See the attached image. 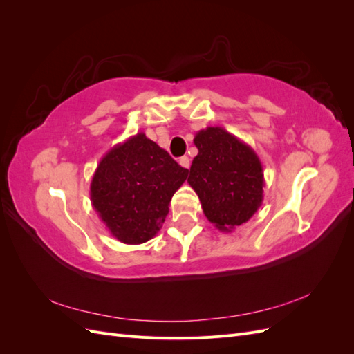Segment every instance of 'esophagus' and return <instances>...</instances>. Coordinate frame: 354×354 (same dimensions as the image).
I'll list each match as a JSON object with an SVG mask.
<instances>
[{"label":"esophagus","instance_id":"esophagus-1","mask_svg":"<svg viewBox=\"0 0 354 354\" xmlns=\"http://www.w3.org/2000/svg\"><path fill=\"white\" fill-rule=\"evenodd\" d=\"M178 164L183 167V168H189L190 167V159L187 158V156H181L180 159H178Z\"/></svg>","mask_w":354,"mask_h":354}]
</instances>
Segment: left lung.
<instances>
[{
  "label": "left lung",
  "mask_w": 354,
  "mask_h": 354,
  "mask_svg": "<svg viewBox=\"0 0 354 354\" xmlns=\"http://www.w3.org/2000/svg\"><path fill=\"white\" fill-rule=\"evenodd\" d=\"M198 155L187 183L199 196L203 214L220 232L248 221L263 203L264 174L254 149L221 127L196 133Z\"/></svg>",
  "instance_id": "obj_1"
}]
</instances>
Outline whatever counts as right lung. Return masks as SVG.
Here are the masks:
<instances>
[{"mask_svg": "<svg viewBox=\"0 0 354 354\" xmlns=\"http://www.w3.org/2000/svg\"><path fill=\"white\" fill-rule=\"evenodd\" d=\"M189 169L145 133L113 146L95 168L91 205L118 241L145 243L162 227L169 202Z\"/></svg>", "mask_w": 354, "mask_h": 354, "instance_id": "add662e5", "label": "right lung"}]
</instances>
